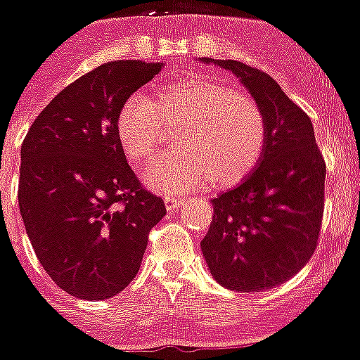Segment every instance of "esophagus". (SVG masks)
<instances>
[{"label":"esophagus","mask_w":360,"mask_h":360,"mask_svg":"<svg viewBox=\"0 0 360 360\" xmlns=\"http://www.w3.org/2000/svg\"><path fill=\"white\" fill-rule=\"evenodd\" d=\"M185 198H181V195H174V194H170V195H166L165 198V203H166V209L168 210H175V209H179L181 205H183V203H185Z\"/></svg>","instance_id":"1"}]
</instances>
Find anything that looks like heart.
<instances>
[{"label": "heart", "mask_w": 360, "mask_h": 360, "mask_svg": "<svg viewBox=\"0 0 360 360\" xmlns=\"http://www.w3.org/2000/svg\"><path fill=\"white\" fill-rule=\"evenodd\" d=\"M166 127H177L174 140L179 150L155 160L144 177L159 192L181 194L209 181L216 186L236 185L264 153L261 105L246 92L203 75L157 84L151 101L134 96L122 105L116 134L131 165H150Z\"/></svg>", "instance_id": "1"}]
</instances>
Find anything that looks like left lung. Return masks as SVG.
Returning a JSON list of instances; mask_svg holds the SVG:
<instances>
[{"mask_svg": "<svg viewBox=\"0 0 360 360\" xmlns=\"http://www.w3.org/2000/svg\"><path fill=\"white\" fill-rule=\"evenodd\" d=\"M201 63L233 72L266 118L264 153L240 185L212 200L201 251L221 286L270 290L296 276L316 250L326 160L311 118L270 75L238 60L203 57Z\"/></svg>", "mask_w": 360, "mask_h": 360, "instance_id": "1", "label": "left lung"}]
</instances>
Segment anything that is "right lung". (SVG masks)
<instances>
[{"instance_id":"obj_1","label":"right lung","mask_w":360,"mask_h":360,"mask_svg":"<svg viewBox=\"0 0 360 360\" xmlns=\"http://www.w3.org/2000/svg\"><path fill=\"white\" fill-rule=\"evenodd\" d=\"M162 63L114 60L60 90L22 144L18 203L42 268L81 300L116 296L139 274L166 207L140 185L116 134L122 105Z\"/></svg>"}]
</instances>
